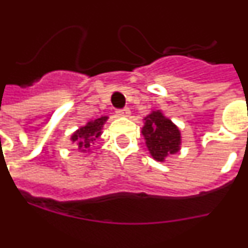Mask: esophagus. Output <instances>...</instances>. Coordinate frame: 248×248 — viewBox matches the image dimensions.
Wrapping results in <instances>:
<instances>
[{
  "label": "esophagus",
  "instance_id": "obj_1",
  "mask_svg": "<svg viewBox=\"0 0 248 248\" xmlns=\"http://www.w3.org/2000/svg\"><path fill=\"white\" fill-rule=\"evenodd\" d=\"M116 113L119 115L120 117H128L129 113H131V111H129L128 108H122V110H117Z\"/></svg>",
  "mask_w": 248,
  "mask_h": 248
}]
</instances>
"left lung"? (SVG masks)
I'll list each match as a JSON object with an SVG mask.
<instances>
[{
	"instance_id": "obj_1",
	"label": "left lung",
	"mask_w": 248,
	"mask_h": 248,
	"mask_svg": "<svg viewBox=\"0 0 248 248\" xmlns=\"http://www.w3.org/2000/svg\"><path fill=\"white\" fill-rule=\"evenodd\" d=\"M143 122L142 135L148 152L154 160L164 163L169 155L180 152L182 144L181 132L163 111L152 110L143 119Z\"/></svg>"
}]
</instances>
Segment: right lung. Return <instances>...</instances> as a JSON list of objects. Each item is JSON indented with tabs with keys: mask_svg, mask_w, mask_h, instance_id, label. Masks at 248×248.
<instances>
[{
	"mask_svg": "<svg viewBox=\"0 0 248 248\" xmlns=\"http://www.w3.org/2000/svg\"><path fill=\"white\" fill-rule=\"evenodd\" d=\"M108 116H101L99 119L90 120L84 126L79 127L71 135V143L77 147V150L80 153H89L90 148L96 140L103 133V127L108 121Z\"/></svg>",
	"mask_w": 248,
	"mask_h": 248,
	"instance_id": "obj_1",
	"label": "right lung"
}]
</instances>
